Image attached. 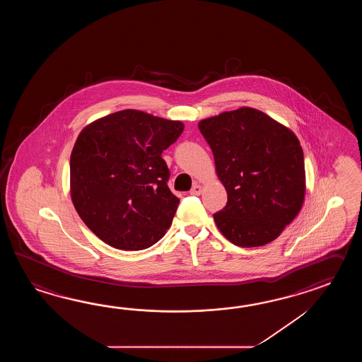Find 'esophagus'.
Listing matches in <instances>:
<instances>
[{
  "instance_id": "34e87169",
  "label": "esophagus",
  "mask_w": 362,
  "mask_h": 362,
  "mask_svg": "<svg viewBox=\"0 0 362 362\" xmlns=\"http://www.w3.org/2000/svg\"><path fill=\"white\" fill-rule=\"evenodd\" d=\"M190 194H192V195H200V194H202V186L198 184L194 185L192 187V190H190Z\"/></svg>"
}]
</instances>
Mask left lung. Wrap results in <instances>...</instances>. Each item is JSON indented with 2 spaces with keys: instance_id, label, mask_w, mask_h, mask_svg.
Listing matches in <instances>:
<instances>
[{
  "instance_id": "obj_1",
  "label": "left lung",
  "mask_w": 362,
  "mask_h": 362,
  "mask_svg": "<svg viewBox=\"0 0 362 362\" xmlns=\"http://www.w3.org/2000/svg\"><path fill=\"white\" fill-rule=\"evenodd\" d=\"M199 131L228 192L226 206L214 215L218 230L239 247L274 240L304 202V155L298 137L251 107L204 119Z\"/></svg>"
}]
</instances>
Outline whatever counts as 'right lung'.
I'll use <instances>...</instances> for the list:
<instances>
[{"mask_svg":"<svg viewBox=\"0 0 362 362\" xmlns=\"http://www.w3.org/2000/svg\"><path fill=\"white\" fill-rule=\"evenodd\" d=\"M181 122L124 110L85 127L71 153V198L85 225L111 247L139 251L170 229L180 199L162 153Z\"/></svg>","mask_w":362,"mask_h":362,"instance_id":"right-lung-1","label":"right lung"}]
</instances>
